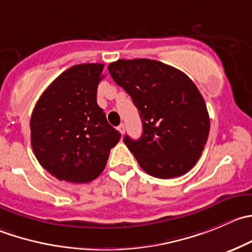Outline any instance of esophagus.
Instances as JSON below:
<instances>
[{
  "label": "esophagus",
  "instance_id": "esophagus-1",
  "mask_svg": "<svg viewBox=\"0 0 252 252\" xmlns=\"http://www.w3.org/2000/svg\"><path fill=\"white\" fill-rule=\"evenodd\" d=\"M117 129H118V131L122 134V135L126 133V126H124V124H119L118 128H117Z\"/></svg>",
  "mask_w": 252,
  "mask_h": 252
}]
</instances>
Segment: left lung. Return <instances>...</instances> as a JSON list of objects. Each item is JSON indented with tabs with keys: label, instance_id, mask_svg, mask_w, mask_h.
<instances>
[{
	"label": "left lung",
	"instance_id": "1",
	"mask_svg": "<svg viewBox=\"0 0 252 252\" xmlns=\"http://www.w3.org/2000/svg\"><path fill=\"white\" fill-rule=\"evenodd\" d=\"M108 71L131 97L143 134L124 144L140 167L158 178L185 175L198 161L209 135V114L196 85L161 61L134 59L112 63Z\"/></svg>",
	"mask_w": 252,
	"mask_h": 252
}]
</instances>
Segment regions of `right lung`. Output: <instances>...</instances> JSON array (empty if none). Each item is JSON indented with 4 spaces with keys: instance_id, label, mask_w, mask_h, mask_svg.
I'll return each mask as SVG.
<instances>
[{
    "instance_id": "1",
    "label": "right lung",
    "mask_w": 252,
    "mask_h": 252,
    "mask_svg": "<svg viewBox=\"0 0 252 252\" xmlns=\"http://www.w3.org/2000/svg\"><path fill=\"white\" fill-rule=\"evenodd\" d=\"M103 64H80L56 77L36 102L31 141L41 166L58 180L91 182L101 175L121 133L97 104Z\"/></svg>"
}]
</instances>
